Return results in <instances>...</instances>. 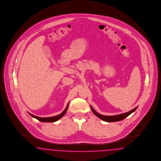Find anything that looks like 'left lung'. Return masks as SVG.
I'll return each instance as SVG.
<instances>
[{"label":"left lung","mask_w":161,"mask_h":161,"mask_svg":"<svg viewBox=\"0 0 161 161\" xmlns=\"http://www.w3.org/2000/svg\"><path fill=\"white\" fill-rule=\"evenodd\" d=\"M92 112L93 113V114L97 116V117H99V119H101V120H103L105 122H119L120 121L122 120H123L124 119H125L126 117H127L128 116H129L131 113H132L133 112H134L135 109L137 108V107H135V108H134L130 111H129V112L125 113H123L121 114H118V115H116V116H103L102 114H100L99 113H97V111L93 109V108L90 106Z\"/></svg>","instance_id":"8db88e82"}]
</instances>
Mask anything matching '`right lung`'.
<instances>
[{"instance_id":"add662e5","label":"right lung","mask_w":161,"mask_h":161,"mask_svg":"<svg viewBox=\"0 0 161 161\" xmlns=\"http://www.w3.org/2000/svg\"><path fill=\"white\" fill-rule=\"evenodd\" d=\"M68 105H69V103H68L66 108L64 109V111L60 114H58V116H53V117H38V116H34L32 114L28 113L31 116L36 119L37 120H38L40 122H54L58 121V120H59L60 118H62L63 116H64L68 109Z\"/></svg>"}]
</instances>
